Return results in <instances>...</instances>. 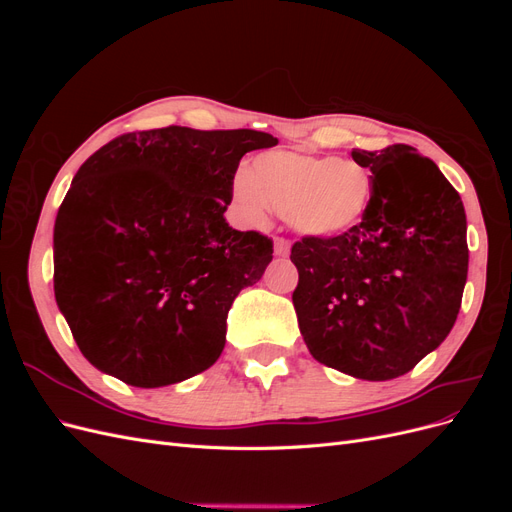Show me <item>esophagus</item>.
<instances>
[{"label":"esophagus","mask_w":512,"mask_h":512,"mask_svg":"<svg viewBox=\"0 0 512 512\" xmlns=\"http://www.w3.org/2000/svg\"><path fill=\"white\" fill-rule=\"evenodd\" d=\"M273 250H275V256H288L290 252V243L284 239V237H275L273 241Z\"/></svg>","instance_id":"esophagus-1"}]
</instances>
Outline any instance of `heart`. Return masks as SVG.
I'll use <instances>...</instances> for the list:
<instances>
[{
    "label": "heart",
    "mask_w": 512,
    "mask_h": 512,
    "mask_svg": "<svg viewBox=\"0 0 512 512\" xmlns=\"http://www.w3.org/2000/svg\"><path fill=\"white\" fill-rule=\"evenodd\" d=\"M230 198L247 224H262L273 207L297 235L335 239L363 222L374 181L359 162L277 149L237 170Z\"/></svg>",
    "instance_id": "b5f03b06"
}]
</instances>
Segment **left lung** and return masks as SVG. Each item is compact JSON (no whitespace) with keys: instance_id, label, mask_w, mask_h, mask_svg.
Wrapping results in <instances>:
<instances>
[{"instance_id":"obj_1","label":"left lung","mask_w":512,"mask_h":512,"mask_svg":"<svg viewBox=\"0 0 512 512\" xmlns=\"http://www.w3.org/2000/svg\"><path fill=\"white\" fill-rule=\"evenodd\" d=\"M352 160L371 170V207L342 237L292 245V303L318 363L393 380L436 350L457 320L468 280L466 211L414 147L354 149Z\"/></svg>"}]
</instances>
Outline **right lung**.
<instances>
[{"label":"right lung","instance_id":"add662e5","mask_svg":"<svg viewBox=\"0 0 512 512\" xmlns=\"http://www.w3.org/2000/svg\"><path fill=\"white\" fill-rule=\"evenodd\" d=\"M256 130L170 126L100 147L74 175L53 230L55 301L85 359L158 389L209 369L237 294L273 260V243L224 220Z\"/></svg>","mask_w":512,"mask_h":512}]
</instances>
